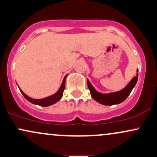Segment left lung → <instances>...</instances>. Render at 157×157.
Returning a JSON list of instances; mask_svg holds the SVG:
<instances>
[{"mask_svg": "<svg viewBox=\"0 0 157 157\" xmlns=\"http://www.w3.org/2000/svg\"><path fill=\"white\" fill-rule=\"evenodd\" d=\"M137 79L138 75L136 77H134L131 82L126 86V87L124 88L121 91L111 94H101L97 92L96 90L94 89L91 84L90 83L89 80H87V82L90 93H91V97L94 100L102 104V105H112L114 104L121 103L128 97V95L130 94L131 91L134 89L135 85L137 82Z\"/></svg>", "mask_w": 157, "mask_h": 157, "instance_id": "1", "label": "left lung"}]
</instances>
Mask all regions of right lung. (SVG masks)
<instances>
[{
	"mask_svg": "<svg viewBox=\"0 0 157 157\" xmlns=\"http://www.w3.org/2000/svg\"><path fill=\"white\" fill-rule=\"evenodd\" d=\"M66 77H67V75L65 76L60 89L58 90V91H57V93H55V94L52 95V96L50 97H46V98H44V99H40V100H35V99H32L31 97H28L27 95L23 93L21 89H19L20 91H21V92L22 93V94L24 96L25 98H26L28 101H29L30 102H32V103L33 104L38 105L40 106H44V107H46V106H49L51 105H53V104H55V102L59 101V100L61 99V97H63V91L65 89V82H66Z\"/></svg>",
	"mask_w": 157,
	"mask_h": 157,
	"instance_id": "1",
	"label": "right lung"
}]
</instances>
